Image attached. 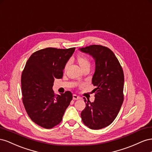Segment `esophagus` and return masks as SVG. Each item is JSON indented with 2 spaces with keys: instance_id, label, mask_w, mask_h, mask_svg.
I'll return each instance as SVG.
<instances>
[{
  "instance_id": "obj_1",
  "label": "esophagus",
  "mask_w": 152,
  "mask_h": 152,
  "mask_svg": "<svg viewBox=\"0 0 152 152\" xmlns=\"http://www.w3.org/2000/svg\"><path fill=\"white\" fill-rule=\"evenodd\" d=\"M72 99H74V100H77V99H80V97L77 96V95H76V94H73Z\"/></svg>"
}]
</instances>
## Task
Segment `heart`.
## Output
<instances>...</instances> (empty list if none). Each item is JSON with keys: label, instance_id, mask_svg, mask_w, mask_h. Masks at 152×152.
Segmentation results:
<instances>
[{"label": "heart", "instance_id": "obj_1", "mask_svg": "<svg viewBox=\"0 0 152 152\" xmlns=\"http://www.w3.org/2000/svg\"><path fill=\"white\" fill-rule=\"evenodd\" d=\"M77 61L81 69L85 67H86V66H89V67L90 66V62L89 61V60L86 57H83V56H81V57H77ZM68 67H69V63H67L66 65V66H65V68H64L65 71L67 70Z\"/></svg>", "mask_w": 152, "mask_h": 152}]
</instances>
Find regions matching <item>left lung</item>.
Instances as JSON below:
<instances>
[{
  "label": "left lung",
  "mask_w": 152,
  "mask_h": 152,
  "mask_svg": "<svg viewBox=\"0 0 152 152\" xmlns=\"http://www.w3.org/2000/svg\"><path fill=\"white\" fill-rule=\"evenodd\" d=\"M79 50L92 56L95 69L92 83L95 88L93 102L86 101L81 113L84 124L98 130L110 125L116 117L124 101V75L114 53L107 47L90 45Z\"/></svg>",
  "instance_id": "8db88e82"
}]
</instances>
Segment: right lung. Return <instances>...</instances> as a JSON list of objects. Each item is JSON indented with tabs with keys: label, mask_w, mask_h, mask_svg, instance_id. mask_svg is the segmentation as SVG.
<instances>
[{
	"label": "right lung",
	"mask_w": 152,
	"mask_h": 152,
	"mask_svg": "<svg viewBox=\"0 0 152 152\" xmlns=\"http://www.w3.org/2000/svg\"><path fill=\"white\" fill-rule=\"evenodd\" d=\"M75 50L46 48L34 53L25 64L21 78L23 103L30 119L43 128L60 124L70 104L72 93L67 91L55 95L53 86L55 79L62 77Z\"/></svg>",
	"instance_id": "1"
}]
</instances>
